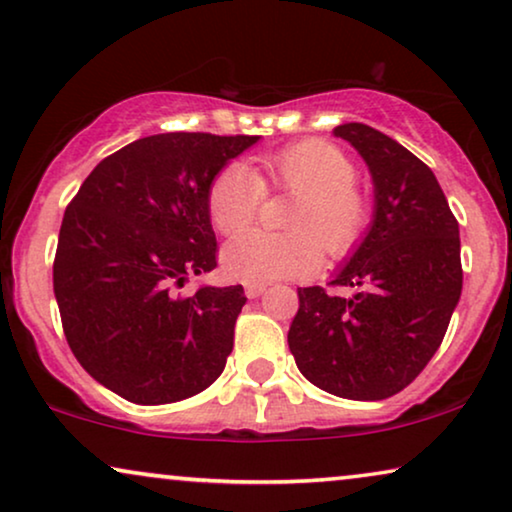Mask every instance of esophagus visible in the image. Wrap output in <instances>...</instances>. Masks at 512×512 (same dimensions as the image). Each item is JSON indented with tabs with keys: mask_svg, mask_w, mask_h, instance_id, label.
<instances>
[{
	"mask_svg": "<svg viewBox=\"0 0 512 512\" xmlns=\"http://www.w3.org/2000/svg\"><path fill=\"white\" fill-rule=\"evenodd\" d=\"M263 291H265V284H258V282L244 284V293H247V298H258Z\"/></svg>",
	"mask_w": 512,
	"mask_h": 512,
	"instance_id": "1",
	"label": "esophagus"
}]
</instances>
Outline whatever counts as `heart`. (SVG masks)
I'll list each match as a JSON object with an SVG mask.
<instances>
[{
    "mask_svg": "<svg viewBox=\"0 0 512 512\" xmlns=\"http://www.w3.org/2000/svg\"><path fill=\"white\" fill-rule=\"evenodd\" d=\"M249 165L230 163L207 191V212L221 233H237L256 219L263 202V181L296 193L286 228L291 233L244 230L223 247L221 263L240 282L310 277L321 268L324 251L345 256L366 235L368 198L354 186L356 167L340 146L324 139H303Z\"/></svg>",
    "mask_w": 512,
    "mask_h": 512,
    "instance_id": "b5f03b06",
    "label": "heart"
}]
</instances>
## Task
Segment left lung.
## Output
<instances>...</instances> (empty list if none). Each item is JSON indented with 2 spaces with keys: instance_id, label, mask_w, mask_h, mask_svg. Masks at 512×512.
Masks as SVG:
<instances>
[{
  "instance_id": "8db88e82",
  "label": "left lung",
  "mask_w": 512,
  "mask_h": 512,
  "mask_svg": "<svg viewBox=\"0 0 512 512\" xmlns=\"http://www.w3.org/2000/svg\"><path fill=\"white\" fill-rule=\"evenodd\" d=\"M366 160L375 212L333 286L298 289L289 328L296 366L314 387L352 401H382L408 387L438 352L461 296L459 223L436 174L396 139L363 123L333 130Z\"/></svg>"
}]
</instances>
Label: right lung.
<instances>
[{
    "instance_id": "obj_1",
    "label": "right lung",
    "mask_w": 512,
    "mask_h": 512,
    "mask_svg": "<svg viewBox=\"0 0 512 512\" xmlns=\"http://www.w3.org/2000/svg\"><path fill=\"white\" fill-rule=\"evenodd\" d=\"M258 139H137L104 158L65 209L53 263L65 338L86 373L125 401H181L226 368L244 289L177 291L216 268L209 184Z\"/></svg>"
}]
</instances>
